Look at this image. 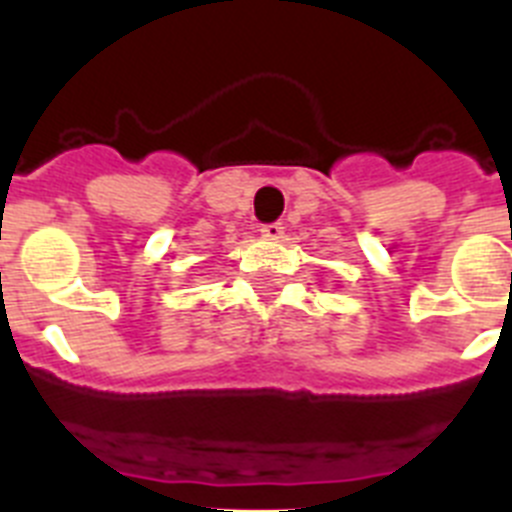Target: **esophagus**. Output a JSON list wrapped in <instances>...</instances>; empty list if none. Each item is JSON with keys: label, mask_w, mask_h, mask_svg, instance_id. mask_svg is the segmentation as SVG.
<instances>
[{"label": "esophagus", "mask_w": 512, "mask_h": 512, "mask_svg": "<svg viewBox=\"0 0 512 512\" xmlns=\"http://www.w3.org/2000/svg\"><path fill=\"white\" fill-rule=\"evenodd\" d=\"M261 235H264V238H269V241H277V238H282L284 235V225L282 223L261 225Z\"/></svg>", "instance_id": "esophagus-1"}]
</instances>
